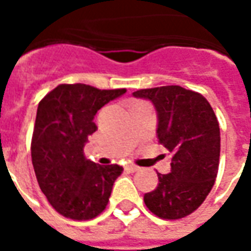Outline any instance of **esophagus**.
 Returning <instances> with one entry per match:
<instances>
[{
  "instance_id": "1",
  "label": "esophagus",
  "mask_w": 251,
  "mask_h": 251,
  "mask_svg": "<svg viewBox=\"0 0 251 251\" xmlns=\"http://www.w3.org/2000/svg\"><path fill=\"white\" fill-rule=\"evenodd\" d=\"M125 169L126 171H129V172H137V171H140V167L133 165V164H129V165H126Z\"/></svg>"
}]
</instances>
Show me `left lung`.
<instances>
[{"mask_svg": "<svg viewBox=\"0 0 251 251\" xmlns=\"http://www.w3.org/2000/svg\"><path fill=\"white\" fill-rule=\"evenodd\" d=\"M133 95L152 100L158 142L172 154L171 174H157V187L144 195V201L161 219L185 218L199 208L215 183L221 154L218 118L201 94L181 86L142 88Z\"/></svg>", "mask_w": 251, "mask_h": 251, "instance_id": "1", "label": "left lung"}]
</instances>
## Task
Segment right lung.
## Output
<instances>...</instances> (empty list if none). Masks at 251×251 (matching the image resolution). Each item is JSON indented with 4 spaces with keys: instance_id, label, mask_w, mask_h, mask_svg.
Masks as SVG:
<instances>
[{
    "instance_id": "1",
    "label": "right lung",
    "mask_w": 251,
    "mask_h": 251,
    "mask_svg": "<svg viewBox=\"0 0 251 251\" xmlns=\"http://www.w3.org/2000/svg\"><path fill=\"white\" fill-rule=\"evenodd\" d=\"M126 93L88 84H59L39 102L30 142L36 179L48 203L60 215L88 221L103 212L120 165L86 160L83 147L97 130L98 110Z\"/></svg>"
}]
</instances>
